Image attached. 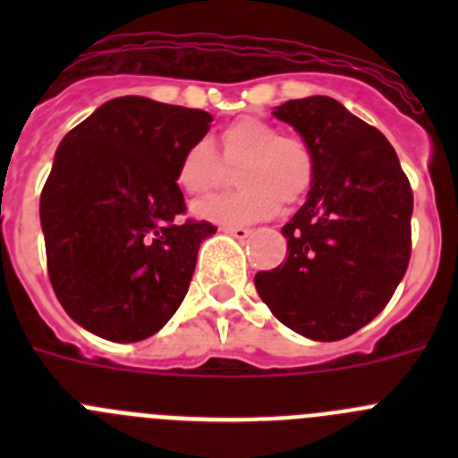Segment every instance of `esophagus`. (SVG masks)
Returning a JSON list of instances; mask_svg holds the SVG:
<instances>
[{"instance_id": "34e87169", "label": "esophagus", "mask_w": 458, "mask_h": 458, "mask_svg": "<svg viewBox=\"0 0 458 458\" xmlns=\"http://www.w3.org/2000/svg\"><path fill=\"white\" fill-rule=\"evenodd\" d=\"M222 232L225 233H232V236H236V238H248L250 233H252V229H248V226H233V225H226V226H222Z\"/></svg>"}]
</instances>
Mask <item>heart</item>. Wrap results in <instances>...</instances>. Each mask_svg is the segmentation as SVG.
<instances>
[{
    "instance_id": "heart-1",
    "label": "heart",
    "mask_w": 458,
    "mask_h": 458,
    "mask_svg": "<svg viewBox=\"0 0 458 458\" xmlns=\"http://www.w3.org/2000/svg\"><path fill=\"white\" fill-rule=\"evenodd\" d=\"M225 165H238L241 188L194 204L197 217L217 225L273 217L282 204H301L317 179V156L310 141L279 132L277 125L261 116H241L226 123L220 131V156L206 140L188 144L176 165V185L190 197H201L220 183Z\"/></svg>"
}]
</instances>
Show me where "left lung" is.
<instances>
[{
	"mask_svg": "<svg viewBox=\"0 0 458 458\" xmlns=\"http://www.w3.org/2000/svg\"><path fill=\"white\" fill-rule=\"evenodd\" d=\"M273 114L310 141L317 179L282 226L284 264L254 284L277 321L335 342L378 317L406 275L412 190L386 135L335 98L289 100Z\"/></svg>",
	"mask_w": 458,
	"mask_h": 458,
	"instance_id": "1",
	"label": "left lung"
}]
</instances>
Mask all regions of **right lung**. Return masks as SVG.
Returning <instances> with one entry per match:
<instances>
[{
  "label": "right lung",
  "instance_id": "obj_1",
  "mask_svg": "<svg viewBox=\"0 0 458 458\" xmlns=\"http://www.w3.org/2000/svg\"><path fill=\"white\" fill-rule=\"evenodd\" d=\"M204 109L123 96L100 105L56 148L40 192L47 275L68 317L109 342L156 335L179 310L206 220H181L176 165L204 140Z\"/></svg>",
  "mask_w": 458,
  "mask_h": 458
}]
</instances>
